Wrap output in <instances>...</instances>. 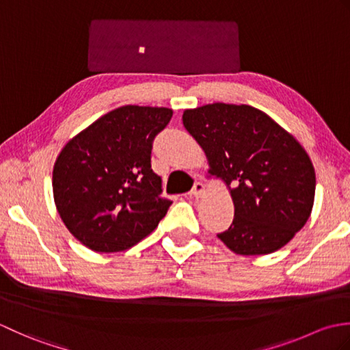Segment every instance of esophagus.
Returning <instances> with one entry per match:
<instances>
[{
    "instance_id": "1",
    "label": "esophagus",
    "mask_w": 350,
    "mask_h": 350,
    "mask_svg": "<svg viewBox=\"0 0 350 350\" xmlns=\"http://www.w3.org/2000/svg\"><path fill=\"white\" fill-rule=\"evenodd\" d=\"M189 194L192 196V197H203L204 194H206V187H204V183L203 182H196L194 183V187H192V189H191V192Z\"/></svg>"
}]
</instances>
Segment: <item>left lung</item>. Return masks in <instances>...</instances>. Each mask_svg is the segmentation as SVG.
Segmentation results:
<instances>
[{
	"mask_svg": "<svg viewBox=\"0 0 350 350\" xmlns=\"http://www.w3.org/2000/svg\"><path fill=\"white\" fill-rule=\"evenodd\" d=\"M183 126L226 185L234 218L219 239L236 254L263 256L306 226L314 204L313 162L298 139L254 107L209 103L185 109Z\"/></svg>",
	"mask_w": 350,
	"mask_h": 350,
	"instance_id": "left-lung-1",
	"label": "left lung"
}]
</instances>
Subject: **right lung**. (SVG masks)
<instances>
[{"instance_id": "right-lung-1", "label": "right lung", "mask_w": 350, "mask_h": 350, "mask_svg": "<svg viewBox=\"0 0 350 350\" xmlns=\"http://www.w3.org/2000/svg\"><path fill=\"white\" fill-rule=\"evenodd\" d=\"M173 109L124 105L70 138L57 156L52 191L77 239L96 252L129 250L158 227L170 200L153 173V138Z\"/></svg>"}]
</instances>
